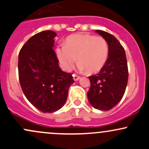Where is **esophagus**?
Returning <instances> with one entry per match:
<instances>
[{"instance_id": "34e87169", "label": "esophagus", "mask_w": 149, "mask_h": 149, "mask_svg": "<svg viewBox=\"0 0 149 149\" xmlns=\"http://www.w3.org/2000/svg\"><path fill=\"white\" fill-rule=\"evenodd\" d=\"M73 80H74V81H78V80L80 79V76L77 74H73Z\"/></svg>"}]
</instances>
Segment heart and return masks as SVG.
<instances>
[{
  "label": "heart",
  "mask_w": 149,
  "mask_h": 149,
  "mask_svg": "<svg viewBox=\"0 0 149 149\" xmlns=\"http://www.w3.org/2000/svg\"><path fill=\"white\" fill-rule=\"evenodd\" d=\"M56 54L61 66L65 71L72 69L76 60L80 70L86 69L90 73H96L103 68L109 55V46L101 36L90 34H74L60 45Z\"/></svg>",
  "instance_id": "b5f03b06"
}]
</instances>
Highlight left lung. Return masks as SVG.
Wrapping results in <instances>:
<instances>
[{
    "label": "left lung",
    "instance_id": "left-lung-1",
    "mask_svg": "<svg viewBox=\"0 0 149 149\" xmlns=\"http://www.w3.org/2000/svg\"><path fill=\"white\" fill-rule=\"evenodd\" d=\"M109 46V58L99 73L89 76L91 87L88 99L101 111H109L120 102L124 95L128 79L127 60L124 48L113 36L96 30Z\"/></svg>",
    "mask_w": 149,
    "mask_h": 149
}]
</instances>
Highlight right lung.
Returning <instances> with one entry per match:
<instances>
[{
    "mask_svg": "<svg viewBox=\"0 0 149 149\" xmlns=\"http://www.w3.org/2000/svg\"><path fill=\"white\" fill-rule=\"evenodd\" d=\"M52 31L38 33L23 45L18 56V77L26 98L43 113L59 110L74 83L71 73L63 71L54 50Z\"/></svg>",
    "mask_w": 149,
    "mask_h": 149,
    "instance_id": "right-lung-1",
    "label": "right lung"
}]
</instances>
